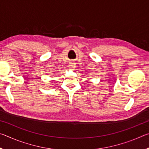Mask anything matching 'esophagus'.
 I'll list each match as a JSON object with an SVG mask.
<instances>
[{
	"mask_svg": "<svg viewBox=\"0 0 149 149\" xmlns=\"http://www.w3.org/2000/svg\"><path fill=\"white\" fill-rule=\"evenodd\" d=\"M68 67L70 68V69H73V68H75V63L70 62V64H69V65H68Z\"/></svg>",
	"mask_w": 149,
	"mask_h": 149,
	"instance_id": "34e87169",
	"label": "esophagus"
}]
</instances>
